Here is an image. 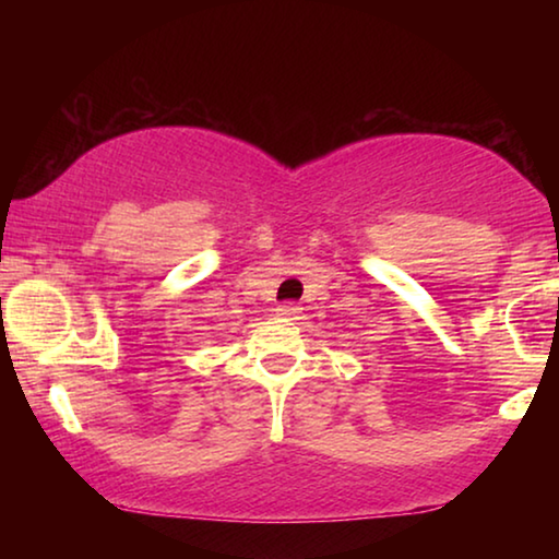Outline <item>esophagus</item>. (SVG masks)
I'll list each match as a JSON object with an SVG mask.
<instances>
[{
    "label": "esophagus",
    "instance_id": "34e87169",
    "mask_svg": "<svg viewBox=\"0 0 559 559\" xmlns=\"http://www.w3.org/2000/svg\"><path fill=\"white\" fill-rule=\"evenodd\" d=\"M300 310H302V308L296 306V302H286V306H278V308H276V316L288 318V320H298Z\"/></svg>",
    "mask_w": 559,
    "mask_h": 559
}]
</instances>
